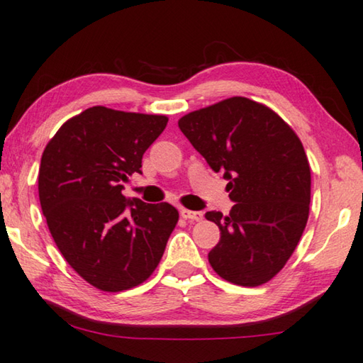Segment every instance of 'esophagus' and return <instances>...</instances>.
<instances>
[{
    "instance_id": "obj_1",
    "label": "esophagus",
    "mask_w": 363,
    "mask_h": 363,
    "mask_svg": "<svg viewBox=\"0 0 363 363\" xmlns=\"http://www.w3.org/2000/svg\"><path fill=\"white\" fill-rule=\"evenodd\" d=\"M180 214L183 219H186V220H196V222L203 220V213H199V211H189V209L182 208Z\"/></svg>"
}]
</instances>
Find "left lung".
<instances>
[{
  "instance_id": "8db88e82",
  "label": "left lung",
  "mask_w": 363,
  "mask_h": 363,
  "mask_svg": "<svg viewBox=\"0 0 363 363\" xmlns=\"http://www.w3.org/2000/svg\"><path fill=\"white\" fill-rule=\"evenodd\" d=\"M178 126L214 172H224L230 214L206 213L220 228L208 258L222 279L245 287L271 281L291 258L310 211V165L298 136L266 105L225 99Z\"/></svg>"
}]
</instances>
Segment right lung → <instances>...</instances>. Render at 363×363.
<instances>
[{"mask_svg":"<svg viewBox=\"0 0 363 363\" xmlns=\"http://www.w3.org/2000/svg\"><path fill=\"white\" fill-rule=\"evenodd\" d=\"M165 115L92 107L60 128L42 154L38 198L68 264L91 286L121 292L157 267L178 222L169 203L121 194L141 174L143 155L167 126Z\"/></svg>","mask_w":363,"mask_h":363,"instance_id":"1","label":"right lung"}]
</instances>
